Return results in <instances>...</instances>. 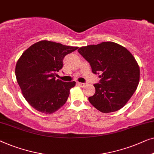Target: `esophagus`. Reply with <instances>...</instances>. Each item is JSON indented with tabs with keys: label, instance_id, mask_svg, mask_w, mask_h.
Returning <instances> with one entry per match:
<instances>
[{
	"label": "esophagus",
	"instance_id": "1",
	"mask_svg": "<svg viewBox=\"0 0 154 154\" xmlns=\"http://www.w3.org/2000/svg\"><path fill=\"white\" fill-rule=\"evenodd\" d=\"M77 84L78 85H79L80 86H82V87H83L85 85V83H81V82H77Z\"/></svg>",
	"mask_w": 154,
	"mask_h": 154
}]
</instances>
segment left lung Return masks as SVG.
<instances>
[{"mask_svg":"<svg viewBox=\"0 0 154 154\" xmlns=\"http://www.w3.org/2000/svg\"><path fill=\"white\" fill-rule=\"evenodd\" d=\"M78 52L90 63L92 72L100 75L95 84L91 104L103 113L116 112L124 106L137 89L140 67L132 54L113 42L82 47Z\"/></svg>","mask_w":154,"mask_h":154,"instance_id":"1","label":"left lung"}]
</instances>
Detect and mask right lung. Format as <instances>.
Listing matches in <instances>:
<instances>
[{
	"instance_id": "1",
	"label": "right lung",
	"mask_w": 154,
	"mask_h": 154,
	"mask_svg": "<svg viewBox=\"0 0 154 154\" xmlns=\"http://www.w3.org/2000/svg\"><path fill=\"white\" fill-rule=\"evenodd\" d=\"M60 43L42 40L28 48L15 68L17 81L31 107L45 114H52L66 103L75 82L56 79L63 68L65 56L77 50Z\"/></svg>"
}]
</instances>
